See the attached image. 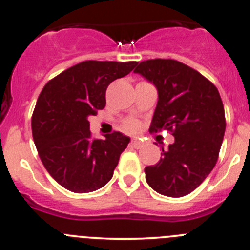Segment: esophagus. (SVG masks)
Here are the masks:
<instances>
[{
  "label": "esophagus",
  "instance_id": "34e87169",
  "mask_svg": "<svg viewBox=\"0 0 250 250\" xmlns=\"http://www.w3.org/2000/svg\"><path fill=\"white\" fill-rule=\"evenodd\" d=\"M130 144H132L133 147H135V148H140V147H143V145H144V144L141 143V141L137 140V139H132V141H130Z\"/></svg>",
  "mask_w": 250,
  "mask_h": 250
}]
</instances>
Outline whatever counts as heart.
<instances>
[{
  "mask_svg": "<svg viewBox=\"0 0 250 250\" xmlns=\"http://www.w3.org/2000/svg\"><path fill=\"white\" fill-rule=\"evenodd\" d=\"M123 127H125V129L127 130V132L135 133L140 129V123H139V121L135 120V118H129V120L125 121V125H123Z\"/></svg>",
  "mask_w": 250,
  "mask_h": 250,
  "instance_id": "obj_1",
  "label": "heart"
}]
</instances>
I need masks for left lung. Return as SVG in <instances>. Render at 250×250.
<instances>
[{"mask_svg":"<svg viewBox=\"0 0 250 250\" xmlns=\"http://www.w3.org/2000/svg\"><path fill=\"white\" fill-rule=\"evenodd\" d=\"M134 72L152 82L158 102L150 132L167 130L175 141L160 162L145 168L146 181L161 195L183 197L213 170L225 134V111L215 85L174 59L141 62Z\"/></svg>","mask_w":250,"mask_h":250,"instance_id":"left-lung-1","label":"left lung"}]
</instances>
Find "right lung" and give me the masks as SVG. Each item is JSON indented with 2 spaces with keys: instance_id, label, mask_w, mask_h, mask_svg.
Returning a JSON list of instances; mask_svg holds the SVG:
<instances>
[{
  "instance_id": "obj_1",
  "label": "right lung",
  "mask_w": 250,
  "mask_h": 250,
  "mask_svg": "<svg viewBox=\"0 0 250 250\" xmlns=\"http://www.w3.org/2000/svg\"><path fill=\"white\" fill-rule=\"evenodd\" d=\"M137 62L85 60L48 81L31 118L32 137L47 172L76 193L106 185L129 138L120 132L93 139L89 116L106 105L112 81L129 74Z\"/></svg>"
}]
</instances>
